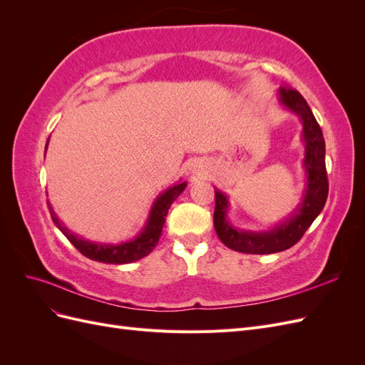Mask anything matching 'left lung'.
Segmentation results:
<instances>
[{
  "mask_svg": "<svg viewBox=\"0 0 365 365\" xmlns=\"http://www.w3.org/2000/svg\"><path fill=\"white\" fill-rule=\"evenodd\" d=\"M279 103L294 113L302 121V140L304 143L303 169L306 184L302 202L297 205L289 217L283 222L263 231H248L236 228L228 220L230 201L228 196L215 190L216 205L213 224L217 237L228 248L245 254H272L294 247L306 230L312 225L317 216L322 213L329 193L326 173V145L319 125L303 96L292 88H280Z\"/></svg>",
  "mask_w": 365,
  "mask_h": 365,
  "instance_id": "left-lung-1",
  "label": "left lung"
}]
</instances>
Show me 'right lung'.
Instances as JSON below:
<instances>
[{
  "instance_id": "right-lung-1",
  "label": "right lung",
  "mask_w": 365,
  "mask_h": 365,
  "mask_svg": "<svg viewBox=\"0 0 365 365\" xmlns=\"http://www.w3.org/2000/svg\"><path fill=\"white\" fill-rule=\"evenodd\" d=\"M47 145H46V150H47ZM185 187H187V182L180 181L173 184L172 187H169V189H165L163 193H160L150 207V212L146 219L145 227L141 228V231L134 239H130L128 242H121V244H97V242H91L77 236L61 222L48 201H47V205H48L54 225L62 231L63 236L67 237L85 257L96 262H102V263L123 264V263H132L146 257L148 254L155 248V245L160 240L163 225L165 222V216H168L169 208L176 197L184 192Z\"/></svg>"
}]
</instances>
